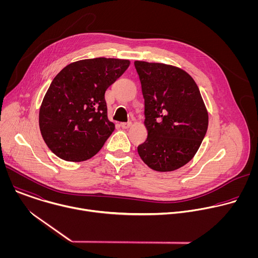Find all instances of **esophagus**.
<instances>
[{
	"label": "esophagus",
	"mask_w": 258,
	"mask_h": 258,
	"mask_svg": "<svg viewBox=\"0 0 258 258\" xmlns=\"http://www.w3.org/2000/svg\"><path fill=\"white\" fill-rule=\"evenodd\" d=\"M120 125H121L122 128H128V127L132 126V122H131V121H128V122H122V123H120Z\"/></svg>",
	"instance_id": "34e87169"
}]
</instances>
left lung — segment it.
Instances as JSON below:
<instances>
[{
  "instance_id": "1",
  "label": "left lung",
  "mask_w": 258,
  "mask_h": 258,
  "mask_svg": "<svg viewBox=\"0 0 258 258\" xmlns=\"http://www.w3.org/2000/svg\"><path fill=\"white\" fill-rule=\"evenodd\" d=\"M145 100L147 140L141 159L156 171H172L197 153L208 127V112L193 78L164 63L135 61Z\"/></svg>"
}]
</instances>
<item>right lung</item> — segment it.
<instances>
[{
	"instance_id": "right-lung-1",
	"label": "right lung",
	"mask_w": 258,
	"mask_h": 258,
	"mask_svg": "<svg viewBox=\"0 0 258 258\" xmlns=\"http://www.w3.org/2000/svg\"><path fill=\"white\" fill-rule=\"evenodd\" d=\"M130 60L94 58L65 66L51 83L39 123L49 149L66 161L92 158L115 128L107 116L105 92L130 66Z\"/></svg>"
}]
</instances>
